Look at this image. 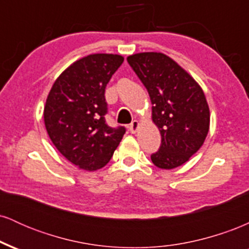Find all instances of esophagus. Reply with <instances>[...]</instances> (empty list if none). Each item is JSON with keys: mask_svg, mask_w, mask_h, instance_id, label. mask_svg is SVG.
Segmentation results:
<instances>
[{"mask_svg": "<svg viewBox=\"0 0 249 249\" xmlns=\"http://www.w3.org/2000/svg\"><path fill=\"white\" fill-rule=\"evenodd\" d=\"M138 127H139L138 121H133L130 125H128V130L131 131V133H136L137 130H138Z\"/></svg>", "mask_w": 249, "mask_h": 249, "instance_id": "esophagus-1", "label": "esophagus"}]
</instances>
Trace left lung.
Listing matches in <instances>:
<instances>
[{"label": "left lung", "mask_w": 249, "mask_h": 249, "mask_svg": "<svg viewBox=\"0 0 249 249\" xmlns=\"http://www.w3.org/2000/svg\"><path fill=\"white\" fill-rule=\"evenodd\" d=\"M127 62L147 89L153 105L152 121L160 131L161 145L151 154V160L162 170L185 164L202 146L210 130V107L204 91L165 53H134Z\"/></svg>", "instance_id": "left-lung-1"}]
</instances>
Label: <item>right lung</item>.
<instances>
[{"label": "right lung", "instance_id": "1", "mask_svg": "<svg viewBox=\"0 0 249 249\" xmlns=\"http://www.w3.org/2000/svg\"><path fill=\"white\" fill-rule=\"evenodd\" d=\"M124 57L93 53L67 68L53 83L44 107V124L51 142L70 162L85 171L104 167L125 127L105 123V88Z\"/></svg>", "mask_w": 249, "mask_h": 249}]
</instances>
